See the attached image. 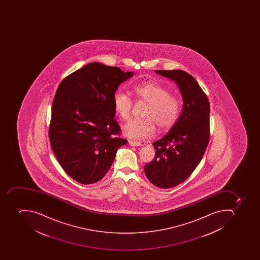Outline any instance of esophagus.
<instances>
[{
	"label": "esophagus",
	"mask_w": 260,
	"mask_h": 260,
	"mask_svg": "<svg viewBox=\"0 0 260 260\" xmlns=\"http://www.w3.org/2000/svg\"><path fill=\"white\" fill-rule=\"evenodd\" d=\"M128 144L131 146H140V145H141V144L138 142V141H131V140L128 141Z\"/></svg>",
	"instance_id": "34e87169"
}]
</instances>
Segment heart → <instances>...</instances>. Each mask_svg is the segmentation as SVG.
Masks as SVG:
<instances>
[{
    "label": "heart",
    "instance_id": "b5f03b06",
    "mask_svg": "<svg viewBox=\"0 0 260 260\" xmlns=\"http://www.w3.org/2000/svg\"><path fill=\"white\" fill-rule=\"evenodd\" d=\"M137 102L147 103L144 119H132L123 127V133L134 139H145L155 133V125L160 132L168 131L176 123L181 111L180 102L169 91L152 80L141 82L133 88ZM113 106L117 115L123 120L131 115L133 101L124 92H115Z\"/></svg>",
    "mask_w": 260,
    "mask_h": 260
}]
</instances>
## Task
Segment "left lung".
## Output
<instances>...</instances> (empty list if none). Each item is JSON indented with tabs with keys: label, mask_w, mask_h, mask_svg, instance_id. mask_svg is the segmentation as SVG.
Returning <instances> with one entry per match:
<instances>
[{
	"label": "left lung",
	"mask_w": 260,
	"mask_h": 260,
	"mask_svg": "<svg viewBox=\"0 0 260 260\" xmlns=\"http://www.w3.org/2000/svg\"><path fill=\"white\" fill-rule=\"evenodd\" d=\"M174 80L183 98L178 120L169 133L153 142L155 157L145 165V176L155 186L170 188L189 177L204 155L210 139V103L191 75L182 70H156Z\"/></svg>",
	"instance_id": "obj_1"
}]
</instances>
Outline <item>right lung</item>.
Segmentation results:
<instances>
[{
	"label": "right lung",
	"mask_w": 260,
	"mask_h": 260,
	"mask_svg": "<svg viewBox=\"0 0 260 260\" xmlns=\"http://www.w3.org/2000/svg\"><path fill=\"white\" fill-rule=\"evenodd\" d=\"M133 76L117 67L91 62L61 80L52 105L49 137L53 153L68 176L94 184L111 168L119 137L113 96Z\"/></svg>",
	"instance_id": "1"
}]
</instances>
